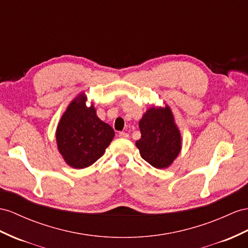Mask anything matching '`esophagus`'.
Segmentation results:
<instances>
[{
    "instance_id": "esophagus-1",
    "label": "esophagus",
    "mask_w": 248,
    "mask_h": 248,
    "mask_svg": "<svg viewBox=\"0 0 248 248\" xmlns=\"http://www.w3.org/2000/svg\"><path fill=\"white\" fill-rule=\"evenodd\" d=\"M118 136L120 138H129V134H128V133H125V132H119Z\"/></svg>"
}]
</instances>
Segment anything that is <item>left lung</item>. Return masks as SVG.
I'll return each instance as SVG.
<instances>
[{"label":"left lung","instance_id":"obj_1","mask_svg":"<svg viewBox=\"0 0 248 248\" xmlns=\"http://www.w3.org/2000/svg\"><path fill=\"white\" fill-rule=\"evenodd\" d=\"M141 138L136 147L141 157L156 169L170 167L181 150V136L170 107H152L139 122Z\"/></svg>","mask_w":248,"mask_h":248}]
</instances>
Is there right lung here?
Masks as SVG:
<instances>
[{"label":"right lung","instance_id":"add662e5","mask_svg":"<svg viewBox=\"0 0 248 248\" xmlns=\"http://www.w3.org/2000/svg\"><path fill=\"white\" fill-rule=\"evenodd\" d=\"M79 94L68 106L56 129L60 153L70 167L85 169L104 155L115 135L112 126L101 122L93 105L86 106Z\"/></svg>","mask_w":248,"mask_h":248}]
</instances>
